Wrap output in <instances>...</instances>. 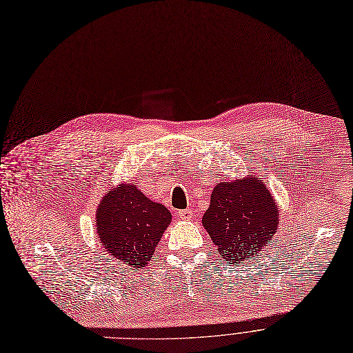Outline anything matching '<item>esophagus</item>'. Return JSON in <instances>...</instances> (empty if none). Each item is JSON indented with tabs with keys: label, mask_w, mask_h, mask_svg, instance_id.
Here are the masks:
<instances>
[{
	"label": "esophagus",
	"mask_w": 353,
	"mask_h": 353,
	"mask_svg": "<svg viewBox=\"0 0 353 353\" xmlns=\"http://www.w3.org/2000/svg\"><path fill=\"white\" fill-rule=\"evenodd\" d=\"M179 216H180L181 219L188 221V219L193 218V211H191V210H180V211H179Z\"/></svg>",
	"instance_id": "obj_1"
}]
</instances>
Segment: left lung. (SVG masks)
<instances>
[{
	"label": "left lung",
	"instance_id": "left-lung-1",
	"mask_svg": "<svg viewBox=\"0 0 353 353\" xmlns=\"http://www.w3.org/2000/svg\"><path fill=\"white\" fill-rule=\"evenodd\" d=\"M279 205L258 176L219 181L203 225L227 263L243 265L259 256L279 228Z\"/></svg>",
	"mask_w": 353,
	"mask_h": 353
}]
</instances>
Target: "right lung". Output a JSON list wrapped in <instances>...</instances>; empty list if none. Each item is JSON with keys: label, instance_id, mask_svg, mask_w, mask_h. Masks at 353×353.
Masks as SVG:
<instances>
[{"label": "right lung", "instance_id": "right-lung-1", "mask_svg": "<svg viewBox=\"0 0 353 353\" xmlns=\"http://www.w3.org/2000/svg\"><path fill=\"white\" fill-rule=\"evenodd\" d=\"M172 214L148 199L135 183H121L95 211V234L104 249L134 269L145 268L170 225Z\"/></svg>", "mask_w": 353, "mask_h": 353}]
</instances>
